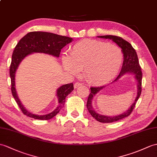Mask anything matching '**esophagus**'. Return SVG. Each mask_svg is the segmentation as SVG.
Wrapping results in <instances>:
<instances>
[{
	"label": "esophagus",
	"instance_id": "34e87169",
	"mask_svg": "<svg viewBox=\"0 0 157 157\" xmlns=\"http://www.w3.org/2000/svg\"><path fill=\"white\" fill-rule=\"evenodd\" d=\"M82 86V83H81L80 82H75L74 84V88H78L79 86Z\"/></svg>",
	"mask_w": 157,
	"mask_h": 157
}]
</instances>
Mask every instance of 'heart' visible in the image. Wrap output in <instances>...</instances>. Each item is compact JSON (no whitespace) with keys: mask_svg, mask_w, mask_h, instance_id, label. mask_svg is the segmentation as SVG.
<instances>
[{"mask_svg":"<svg viewBox=\"0 0 157 157\" xmlns=\"http://www.w3.org/2000/svg\"><path fill=\"white\" fill-rule=\"evenodd\" d=\"M122 59V51L118 46L92 39L76 43L70 56L63 55L61 57L65 71L76 75L83 69L87 81L95 85L105 84L114 79Z\"/></svg>","mask_w":157,"mask_h":157,"instance_id":"1","label":"heart"}]
</instances>
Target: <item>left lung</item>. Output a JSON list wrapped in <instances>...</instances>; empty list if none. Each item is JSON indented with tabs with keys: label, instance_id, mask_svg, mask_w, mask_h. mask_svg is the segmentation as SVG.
<instances>
[{
	"label": "left lung",
	"instance_id": "obj_1",
	"mask_svg": "<svg viewBox=\"0 0 157 157\" xmlns=\"http://www.w3.org/2000/svg\"><path fill=\"white\" fill-rule=\"evenodd\" d=\"M98 37L105 39H110L122 49L121 51L123 53L124 61L122 67L121 69V71L120 72L118 77L116 78V79L112 83L117 82L119 79L121 78L123 75H124L126 74L133 75L134 78L135 79L137 83V95L135 100L134 101V102L129 107L128 110L124 112L122 114L116 116H105L103 114H100L94 110V108L92 106V101L94 96H95L98 93H99L101 90L105 88L106 86H104L101 87H91V93L88 96V99H87L86 105L87 110H88L90 114L92 115V117L95 118L97 121L100 122H114L126 117H128V116L131 114V112H132L134 106H135L136 101L141 94L142 78H143V74H142L141 68L139 65V61H138L136 51L133 48L132 46L131 45L130 43L125 41L124 39H123L121 37L114 35L98 36Z\"/></svg>",
	"mask_w": 157,
	"mask_h": 157
}]
</instances>
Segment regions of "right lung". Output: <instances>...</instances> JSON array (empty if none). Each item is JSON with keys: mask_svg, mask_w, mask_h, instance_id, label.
<instances>
[{"mask_svg": "<svg viewBox=\"0 0 157 157\" xmlns=\"http://www.w3.org/2000/svg\"><path fill=\"white\" fill-rule=\"evenodd\" d=\"M73 41V39L48 32H30L22 38L14 48L12 61L10 66V77L11 79V91L13 96L21 111L29 117L38 120H49L56 116L63 108L65 98L74 90L73 83L60 86L57 90L56 96L58 105L55 110L44 115L35 114L27 110L22 104L18 96L15 86V74L21 61L29 55L34 53H41L59 57L61 49Z\"/></svg>", "mask_w": 157, "mask_h": 157, "instance_id": "right-lung-1", "label": "right lung"}]
</instances>
